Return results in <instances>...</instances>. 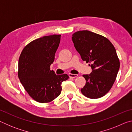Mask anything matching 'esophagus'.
<instances>
[{"label":"esophagus","mask_w":132,"mask_h":132,"mask_svg":"<svg viewBox=\"0 0 132 132\" xmlns=\"http://www.w3.org/2000/svg\"><path fill=\"white\" fill-rule=\"evenodd\" d=\"M69 76L71 78H76L78 76L77 75H74V74H71V73H69Z\"/></svg>","instance_id":"1"}]
</instances>
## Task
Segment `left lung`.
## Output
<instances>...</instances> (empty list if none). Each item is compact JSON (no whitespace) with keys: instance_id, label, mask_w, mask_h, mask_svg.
Masks as SVG:
<instances>
[{"instance_id":"1","label":"left lung","mask_w":132,"mask_h":132,"mask_svg":"<svg viewBox=\"0 0 132 132\" xmlns=\"http://www.w3.org/2000/svg\"><path fill=\"white\" fill-rule=\"evenodd\" d=\"M71 38L82 61L90 63L93 70L82 75L86 83L81 93L91 99L103 97L112 87L120 67L114 46L106 37L87 30L77 31Z\"/></svg>"}]
</instances>
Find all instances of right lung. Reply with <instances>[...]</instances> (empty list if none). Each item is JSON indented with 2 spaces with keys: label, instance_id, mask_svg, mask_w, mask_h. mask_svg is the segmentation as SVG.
Returning a JSON list of instances; mask_svg holds the SVG:
<instances>
[{
  "label": "right lung",
  "instance_id": "right-lung-1",
  "mask_svg": "<svg viewBox=\"0 0 132 132\" xmlns=\"http://www.w3.org/2000/svg\"><path fill=\"white\" fill-rule=\"evenodd\" d=\"M61 35L44 36L24 48L19 60L18 76L29 95L40 103L50 102L60 95L67 74L56 75L50 70L61 41Z\"/></svg>",
  "mask_w": 132,
  "mask_h": 132
}]
</instances>
